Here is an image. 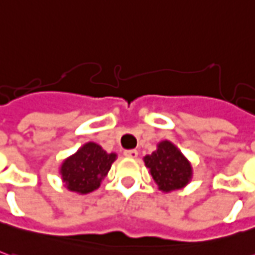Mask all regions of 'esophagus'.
<instances>
[{
  "label": "esophagus",
  "mask_w": 255,
  "mask_h": 255,
  "mask_svg": "<svg viewBox=\"0 0 255 255\" xmlns=\"http://www.w3.org/2000/svg\"><path fill=\"white\" fill-rule=\"evenodd\" d=\"M124 155L127 157H136L138 156V150L136 149H127L124 150Z\"/></svg>",
  "instance_id": "obj_1"
}]
</instances>
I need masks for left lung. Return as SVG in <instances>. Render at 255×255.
<instances>
[{
	"label": "left lung",
	"instance_id": "1",
	"mask_svg": "<svg viewBox=\"0 0 255 255\" xmlns=\"http://www.w3.org/2000/svg\"><path fill=\"white\" fill-rule=\"evenodd\" d=\"M145 164L149 167L159 190L166 193L183 188L191 178V166L183 153L169 141L160 142L152 155L145 156Z\"/></svg>",
	"mask_w": 255,
	"mask_h": 255
}]
</instances>
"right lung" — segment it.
<instances>
[{
  "label": "right lung",
  "instance_id": "add662e5",
  "mask_svg": "<svg viewBox=\"0 0 255 255\" xmlns=\"http://www.w3.org/2000/svg\"><path fill=\"white\" fill-rule=\"evenodd\" d=\"M116 153H107L98 143H85L75 155L61 166L62 181L69 191L92 193L100 186L102 178L110 170Z\"/></svg>",
  "mask_w": 255,
  "mask_h": 255
}]
</instances>
